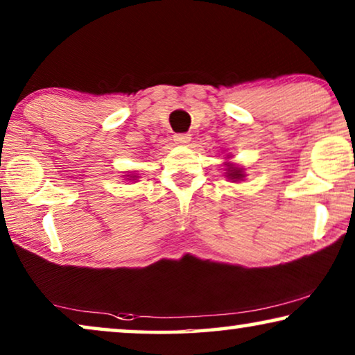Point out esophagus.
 Listing matches in <instances>:
<instances>
[{
    "instance_id": "esophagus-1",
    "label": "esophagus",
    "mask_w": 355,
    "mask_h": 355,
    "mask_svg": "<svg viewBox=\"0 0 355 355\" xmlns=\"http://www.w3.org/2000/svg\"><path fill=\"white\" fill-rule=\"evenodd\" d=\"M174 142L179 145H186L191 142V134H176L174 135Z\"/></svg>"
}]
</instances>
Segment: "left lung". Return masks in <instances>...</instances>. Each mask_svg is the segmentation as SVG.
I'll use <instances>...</instances> for the list:
<instances>
[{
	"label": "left lung",
	"mask_w": 355,
	"mask_h": 355,
	"mask_svg": "<svg viewBox=\"0 0 355 355\" xmlns=\"http://www.w3.org/2000/svg\"><path fill=\"white\" fill-rule=\"evenodd\" d=\"M226 178L232 179V182H237V181H242V179L245 178V174L242 171V168L237 166V164L226 163Z\"/></svg>",
	"instance_id": "left-lung-1"
}]
</instances>
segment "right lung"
<instances>
[{
    "instance_id": "obj_1",
    "label": "right lung",
    "mask_w": 355,
    "mask_h": 355,
    "mask_svg": "<svg viewBox=\"0 0 355 355\" xmlns=\"http://www.w3.org/2000/svg\"><path fill=\"white\" fill-rule=\"evenodd\" d=\"M130 178H137V176H130Z\"/></svg>"
}]
</instances>
